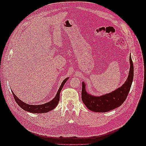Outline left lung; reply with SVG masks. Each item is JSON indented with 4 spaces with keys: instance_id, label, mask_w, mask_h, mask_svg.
Masks as SVG:
<instances>
[{
    "instance_id": "8db88e82",
    "label": "left lung",
    "mask_w": 146,
    "mask_h": 146,
    "mask_svg": "<svg viewBox=\"0 0 146 146\" xmlns=\"http://www.w3.org/2000/svg\"><path fill=\"white\" fill-rule=\"evenodd\" d=\"M129 61L130 68L127 80L120 88L108 94L100 96H92L86 92V84L83 82L82 99L88 109L98 113L108 112L120 107L124 102L130 91L134 75L133 63L131 56Z\"/></svg>"
}]
</instances>
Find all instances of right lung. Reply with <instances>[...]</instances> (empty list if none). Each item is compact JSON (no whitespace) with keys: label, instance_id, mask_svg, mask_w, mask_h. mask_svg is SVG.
<instances>
[{"label":"right lung","instance_id":"add662e5","mask_svg":"<svg viewBox=\"0 0 146 146\" xmlns=\"http://www.w3.org/2000/svg\"><path fill=\"white\" fill-rule=\"evenodd\" d=\"M68 78H65L63 80V82L61 83V85L60 87L59 88V90L57 92V93L54 98V99H52L51 101L48 102H47L44 104H42V105H29L26 103H24L23 101H22L20 100L16 96L15 94V93H13V92L12 91V93L13 95V97H14L15 100L16 101V102L17 104V105H19V107L24 110L25 111H27L28 112L32 113H47L51 111V110H54L56 107V105L58 104L59 100H60V92L62 90V88L66 82L68 80Z\"/></svg>","mask_w":146,"mask_h":146}]
</instances>
